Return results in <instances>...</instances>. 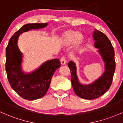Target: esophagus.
Listing matches in <instances>:
<instances>
[{
  "label": "esophagus",
  "instance_id": "34e87169",
  "mask_svg": "<svg viewBox=\"0 0 123 123\" xmlns=\"http://www.w3.org/2000/svg\"><path fill=\"white\" fill-rule=\"evenodd\" d=\"M61 61V65H65V64H67V61H66V59H65V57H62L61 59L60 60Z\"/></svg>",
  "mask_w": 123,
  "mask_h": 123
}]
</instances>
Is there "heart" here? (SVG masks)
<instances>
[{
  "label": "heart",
  "instance_id": "heart-1",
  "mask_svg": "<svg viewBox=\"0 0 123 123\" xmlns=\"http://www.w3.org/2000/svg\"><path fill=\"white\" fill-rule=\"evenodd\" d=\"M84 40V35L80 31L75 30H68L62 34L60 39L61 45L67 46L71 44H74L75 48L81 46Z\"/></svg>",
  "mask_w": 123,
  "mask_h": 123
}]
</instances>
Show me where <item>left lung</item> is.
<instances>
[{
    "mask_svg": "<svg viewBox=\"0 0 123 123\" xmlns=\"http://www.w3.org/2000/svg\"><path fill=\"white\" fill-rule=\"evenodd\" d=\"M92 36L95 41L94 47L97 49L104 62L105 70L102 74L91 83L82 84L78 78L76 64L73 61L68 63L74 92L79 97L88 100L100 97L110 89L115 69L114 50L110 40L105 34L96 29Z\"/></svg>",
    "mask_w": 123,
    "mask_h": 123,
    "instance_id": "1",
    "label": "left lung"
}]
</instances>
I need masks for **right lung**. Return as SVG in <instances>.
<instances>
[{
	"instance_id": "obj_1",
	"label": "right lung",
	"mask_w": 123,
	"mask_h": 123,
	"mask_svg": "<svg viewBox=\"0 0 123 123\" xmlns=\"http://www.w3.org/2000/svg\"><path fill=\"white\" fill-rule=\"evenodd\" d=\"M48 23L27 24L10 38L6 49V71L11 87L21 97L33 100L43 97L50 86L55 71L61 67L58 59L46 61L31 72L23 69V54L18 46L19 36L32 30L45 28Z\"/></svg>"
}]
</instances>
